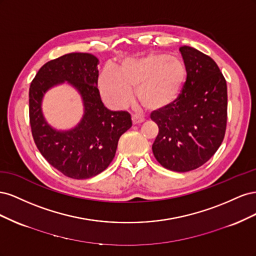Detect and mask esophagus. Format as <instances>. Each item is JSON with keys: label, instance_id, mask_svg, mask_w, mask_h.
<instances>
[{"label": "esophagus", "instance_id": "obj_1", "mask_svg": "<svg viewBox=\"0 0 256 256\" xmlns=\"http://www.w3.org/2000/svg\"><path fill=\"white\" fill-rule=\"evenodd\" d=\"M131 120H132L134 125H138V124H142L144 122V118H140V116H138V115L131 116Z\"/></svg>", "mask_w": 256, "mask_h": 256}]
</instances>
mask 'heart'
Returning <instances> with one entry per match:
<instances>
[{
    "label": "heart",
    "mask_w": 256,
    "mask_h": 256,
    "mask_svg": "<svg viewBox=\"0 0 256 256\" xmlns=\"http://www.w3.org/2000/svg\"><path fill=\"white\" fill-rule=\"evenodd\" d=\"M187 69L180 60L166 54L150 53L124 60L118 68L106 66L99 76V90L112 109H122L136 97L147 111L160 112L180 96Z\"/></svg>",
    "instance_id": "obj_1"
}]
</instances>
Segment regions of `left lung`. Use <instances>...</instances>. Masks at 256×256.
<instances>
[{
	"label": "left lung",
	"instance_id": "1",
	"mask_svg": "<svg viewBox=\"0 0 256 256\" xmlns=\"http://www.w3.org/2000/svg\"><path fill=\"white\" fill-rule=\"evenodd\" d=\"M180 51L187 80L171 106L150 115L159 128L152 152L164 168L188 172L210 159L223 141L228 88L212 58L188 46H182Z\"/></svg>",
	"mask_w": 256,
	"mask_h": 256
}]
</instances>
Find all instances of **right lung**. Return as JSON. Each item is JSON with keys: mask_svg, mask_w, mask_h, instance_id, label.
I'll return each mask as SVG.
<instances>
[{"mask_svg": "<svg viewBox=\"0 0 256 256\" xmlns=\"http://www.w3.org/2000/svg\"><path fill=\"white\" fill-rule=\"evenodd\" d=\"M98 64L92 54L68 53L46 63L30 85V124L37 148L53 168L74 180H88L104 171L120 136L132 126L128 112L104 106L97 88ZM65 80L80 92L84 114L74 130L58 132L45 122L41 102L46 91Z\"/></svg>", "mask_w": 256, "mask_h": 256, "instance_id": "add662e5", "label": "right lung"}]
</instances>
